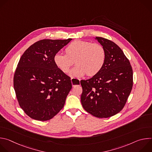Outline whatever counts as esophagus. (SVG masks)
<instances>
[{"label": "esophagus", "instance_id": "1", "mask_svg": "<svg viewBox=\"0 0 152 152\" xmlns=\"http://www.w3.org/2000/svg\"><path fill=\"white\" fill-rule=\"evenodd\" d=\"M73 77H72V79H71V80H72V85H73V86H75V85H74V84H73ZM79 81H80V79H79Z\"/></svg>", "mask_w": 152, "mask_h": 152}]
</instances>
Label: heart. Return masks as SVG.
I'll use <instances>...</instances> for the list:
<instances>
[{
    "mask_svg": "<svg viewBox=\"0 0 152 152\" xmlns=\"http://www.w3.org/2000/svg\"><path fill=\"white\" fill-rule=\"evenodd\" d=\"M66 54L56 53L54 56L56 66L63 73H68L75 63L76 66L70 72L73 77L85 75L93 76L103 68L106 60L104 47L97 42L75 40L65 49Z\"/></svg>",
    "mask_w": 152,
    "mask_h": 152,
    "instance_id": "heart-1",
    "label": "heart"
}]
</instances>
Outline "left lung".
I'll use <instances>...</instances> for the list:
<instances>
[{
	"label": "left lung",
	"mask_w": 152,
	"mask_h": 152,
	"mask_svg": "<svg viewBox=\"0 0 152 152\" xmlns=\"http://www.w3.org/2000/svg\"><path fill=\"white\" fill-rule=\"evenodd\" d=\"M96 38L104 47L106 60L93 77L82 80L80 100L83 109L97 118H108L120 112L133 86V70L129 60L115 42Z\"/></svg>",
	"instance_id": "1"
}]
</instances>
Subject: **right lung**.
Wrapping results in <instances>:
<instances>
[{"label":"right lung","mask_w":152,"mask_h":152,"mask_svg":"<svg viewBox=\"0 0 152 152\" xmlns=\"http://www.w3.org/2000/svg\"><path fill=\"white\" fill-rule=\"evenodd\" d=\"M72 39H41L21 56L14 88L20 106L31 118L50 120L64 107L72 85L70 77L56 66L54 56Z\"/></svg>","instance_id":"add662e5"}]
</instances>
